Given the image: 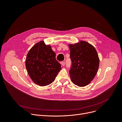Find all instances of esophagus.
Listing matches in <instances>:
<instances>
[{
	"label": "esophagus",
	"instance_id": "1",
	"mask_svg": "<svg viewBox=\"0 0 122 122\" xmlns=\"http://www.w3.org/2000/svg\"><path fill=\"white\" fill-rule=\"evenodd\" d=\"M61 64L63 66H65V62H61Z\"/></svg>",
	"mask_w": 122,
	"mask_h": 122
}]
</instances>
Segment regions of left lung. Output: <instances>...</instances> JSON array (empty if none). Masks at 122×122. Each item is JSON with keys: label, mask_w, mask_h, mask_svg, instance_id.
<instances>
[{"label": "left lung", "mask_w": 122, "mask_h": 122, "mask_svg": "<svg viewBox=\"0 0 122 122\" xmlns=\"http://www.w3.org/2000/svg\"><path fill=\"white\" fill-rule=\"evenodd\" d=\"M72 61L69 75L72 82L79 87L89 84L98 70L99 59L95 48L83 41L69 44Z\"/></svg>", "instance_id": "1"}]
</instances>
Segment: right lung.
<instances>
[{
    "label": "right lung",
    "instance_id": "obj_1",
    "mask_svg": "<svg viewBox=\"0 0 122 122\" xmlns=\"http://www.w3.org/2000/svg\"><path fill=\"white\" fill-rule=\"evenodd\" d=\"M51 45L44 41L36 43L29 50L25 59V67L32 81L41 86L53 82L61 69Z\"/></svg>",
    "mask_w": 122,
    "mask_h": 122
}]
</instances>
